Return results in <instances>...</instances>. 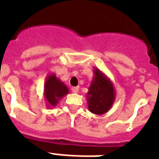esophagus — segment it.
Masks as SVG:
<instances>
[{"instance_id":"34e87169","label":"esophagus","mask_w":159,"mask_h":159,"mask_svg":"<svg viewBox=\"0 0 159 159\" xmlns=\"http://www.w3.org/2000/svg\"><path fill=\"white\" fill-rule=\"evenodd\" d=\"M71 91H72V93H76L79 92V87H73L72 89H71Z\"/></svg>"}]
</instances>
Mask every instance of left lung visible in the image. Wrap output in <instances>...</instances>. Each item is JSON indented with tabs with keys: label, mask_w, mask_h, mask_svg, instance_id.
Here are the masks:
<instances>
[{
	"label": "left lung",
	"mask_w": 159,
	"mask_h": 159,
	"mask_svg": "<svg viewBox=\"0 0 159 159\" xmlns=\"http://www.w3.org/2000/svg\"><path fill=\"white\" fill-rule=\"evenodd\" d=\"M90 112L103 115L110 110L116 99V91L111 80L97 68H93V79L86 94Z\"/></svg>",
	"instance_id": "8db88e82"
}]
</instances>
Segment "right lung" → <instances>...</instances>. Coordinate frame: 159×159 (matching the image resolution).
<instances>
[{
    "mask_svg": "<svg viewBox=\"0 0 159 159\" xmlns=\"http://www.w3.org/2000/svg\"><path fill=\"white\" fill-rule=\"evenodd\" d=\"M69 93V89L64 82L57 77L55 73H51L44 82V98L48 108L55 107L63 97Z\"/></svg>",
    "mask_w": 159,
    "mask_h": 159,
    "instance_id": "1",
    "label": "right lung"
}]
</instances>
